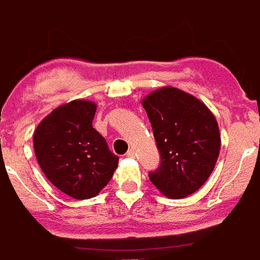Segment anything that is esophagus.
Wrapping results in <instances>:
<instances>
[{
	"instance_id": "34e87169",
	"label": "esophagus",
	"mask_w": 260,
	"mask_h": 260,
	"mask_svg": "<svg viewBox=\"0 0 260 260\" xmlns=\"http://www.w3.org/2000/svg\"><path fill=\"white\" fill-rule=\"evenodd\" d=\"M126 156H128V158H135V156H136V152H135L134 148L128 150V152H126Z\"/></svg>"
}]
</instances>
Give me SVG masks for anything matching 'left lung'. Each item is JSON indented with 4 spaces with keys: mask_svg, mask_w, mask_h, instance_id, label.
Returning a JSON list of instances; mask_svg holds the SVG:
<instances>
[{
    "mask_svg": "<svg viewBox=\"0 0 260 260\" xmlns=\"http://www.w3.org/2000/svg\"><path fill=\"white\" fill-rule=\"evenodd\" d=\"M160 154L151 182L166 197L183 198L209 178L220 152L216 118L193 95L175 87L159 89L143 100Z\"/></svg>",
    "mask_w": 260,
    "mask_h": 260,
    "instance_id": "8db88e82",
    "label": "left lung"
}]
</instances>
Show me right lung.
<instances>
[{
  "instance_id": "1",
  "label": "right lung",
  "mask_w": 260,
  "mask_h": 260,
  "mask_svg": "<svg viewBox=\"0 0 260 260\" xmlns=\"http://www.w3.org/2000/svg\"><path fill=\"white\" fill-rule=\"evenodd\" d=\"M97 106L83 100L56 108L34 135L39 166L60 191L75 200L97 196L113 177L118 156L93 128Z\"/></svg>"
}]
</instances>
